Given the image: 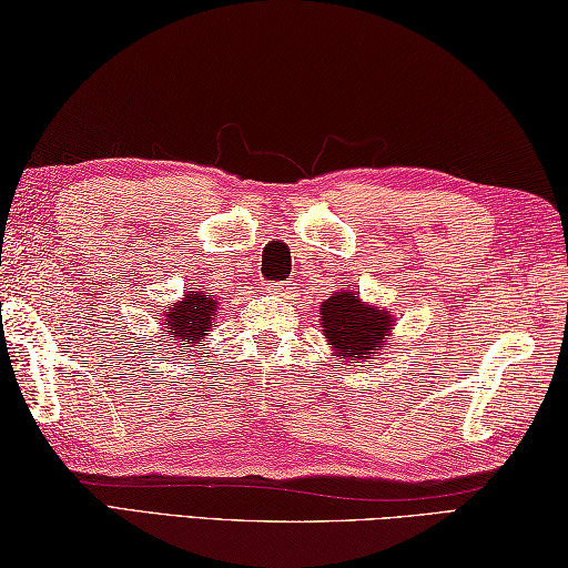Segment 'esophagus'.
<instances>
[{
	"instance_id": "34e87169",
	"label": "esophagus",
	"mask_w": 568,
	"mask_h": 568,
	"mask_svg": "<svg viewBox=\"0 0 568 568\" xmlns=\"http://www.w3.org/2000/svg\"><path fill=\"white\" fill-rule=\"evenodd\" d=\"M292 284H270L266 286V292H272V294H276V296H286V294H292Z\"/></svg>"
}]
</instances>
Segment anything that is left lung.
Here are the masks:
<instances>
[{
  "instance_id": "left-lung-1",
  "label": "left lung",
  "mask_w": 568,
  "mask_h": 568,
  "mask_svg": "<svg viewBox=\"0 0 568 568\" xmlns=\"http://www.w3.org/2000/svg\"><path fill=\"white\" fill-rule=\"evenodd\" d=\"M321 331L328 348L346 363H363L388 346L393 312L363 302L353 286H344L321 302Z\"/></svg>"
}]
</instances>
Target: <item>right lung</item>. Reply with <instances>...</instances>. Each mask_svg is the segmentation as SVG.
Returning a JSON list of instances; mask_svg holds the SVG:
<instances>
[{"label": "right lung", "mask_w": 568, "mask_h": 568, "mask_svg": "<svg viewBox=\"0 0 568 568\" xmlns=\"http://www.w3.org/2000/svg\"><path fill=\"white\" fill-rule=\"evenodd\" d=\"M217 298L210 292H185L183 298L165 306L160 316V331L168 336V346L192 348L215 326Z\"/></svg>", "instance_id": "add662e5"}]
</instances>
